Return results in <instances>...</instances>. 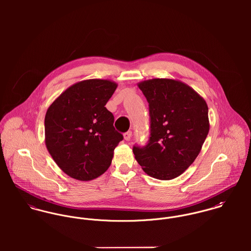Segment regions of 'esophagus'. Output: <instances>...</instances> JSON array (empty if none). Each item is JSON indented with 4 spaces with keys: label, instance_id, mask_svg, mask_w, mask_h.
I'll return each instance as SVG.
<instances>
[{
    "label": "esophagus",
    "instance_id": "1",
    "mask_svg": "<svg viewBox=\"0 0 251 251\" xmlns=\"http://www.w3.org/2000/svg\"><path fill=\"white\" fill-rule=\"evenodd\" d=\"M131 135H132V132H131L130 130H128L127 132H126V133L124 134V138H125V140H126V141H129V140H130V138H131Z\"/></svg>",
    "mask_w": 251,
    "mask_h": 251
}]
</instances>
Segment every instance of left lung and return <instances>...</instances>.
<instances>
[{
	"mask_svg": "<svg viewBox=\"0 0 251 251\" xmlns=\"http://www.w3.org/2000/svg\"><path fill=\"white\" fill-rule=\"evenodd\" d=\"M137 85L149 102L151 136L146 147H133L135 159L154 179H175L194 162L207 138V102L176 79L153 78Z\"/></svg>",
	"mask_w": 251,
	"mask_h": 251,
	"instance_id": "8db88e82",
	"label": "left lung"
}]
</instances>
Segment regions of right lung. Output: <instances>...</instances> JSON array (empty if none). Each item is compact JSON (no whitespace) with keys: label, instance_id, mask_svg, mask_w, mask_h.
I'll list each match as a JSON object with an SVG mask.
<instances>
[{"label":"right lung","instance_id":"add662e5","mask_svg":"<svg viewBox=\"0 0 251 251\" xmlns=\"http://www.w3.org/2000/svg\"><path fill=\"white\" fill-rule=\"evenodd\" d=\"M117 87L108 79L77 82L46 111V148L62 171L73 179L86 181L102 175L124 138L115 130L114 116L105 107Z\"/></svg>","mask_w":251,"mask_h":251}]
</instances>
